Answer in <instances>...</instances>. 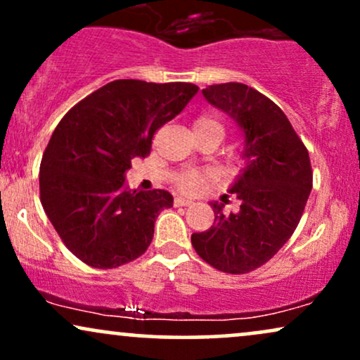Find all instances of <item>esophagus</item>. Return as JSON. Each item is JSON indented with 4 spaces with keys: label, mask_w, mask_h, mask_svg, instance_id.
I'll use <instances>...</instances> for the list:
<instances>
[{
    "label": "esophagus",
    "mask_w": 360,
    "mask_h": 360,
    "mask_svg": "<svg viewBox=\"0 0 360 360\" xmlns=\"http://www.w3.org/2000/svg\"><path fill=\"white\" fill-rule=\"evenodd\" d=\"M191 205H193V200H188V198H183V196L174 198V206H191Z\"/></svg>",
    "instance_id": "obj_1"
}]
</instances>
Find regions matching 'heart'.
Listing matches in <instances>:
<instances>
[{"instance_id":"heart-1","label":"heart","mask_w":360,"mask_h":360,"mask_svg":"<svg viewBox=\"0 0 360 360\" xmlns=\"http://www.w3.org/2000/svg\"><path fill=\"white\" fill-rule=\"evenodd\" d=\"M194 130H214L223 137V125L218 118L212 117V115H201L194 122ZM212 179L210 172L200 171V169H189V171H181L179 174L174 177V184L177 189L184 193H193L205 186Z\"/></svg>"}]
</instances>
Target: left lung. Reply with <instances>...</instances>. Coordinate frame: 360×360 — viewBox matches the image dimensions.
<instances>
[{"label": "left lung", "mask_w": 360, "mask_h": 360, "mask_svg": "<svg viewBox=\"0 0 360 360\" xmlns=\"http://www.w3.org/2000/svg\"><path fill=\"white\" fill-rule=\"evenodd\" d=\"M203 96L242 127L247 167L230 189L240 210L225 214L221 205L212 203L214 225L193 233L191 243L214 269L247 274L295 233L313 186L311 162L284 111L257 89L225 82L208 86Z\"/></svg>", "instance_id": "8db88e82"}]
</instances>
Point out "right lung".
<instances>
[{"mask_svg": "<svg viewBox=\"0 0 360 360\" xmlns=\"http://www.w3.org/2000/svg\"><path fill=\"white\" fill-rule=\"evenodd\" d=\"M198 89L191 82L118 79L74 105L56 127L40 162V201L60 240L84 264L113 269L148 249L155 218L171 208L172 196L131 191L125 174Z\"/></svg>", "mask_w": 360, "mask_h": 360, "instance_id": "1", "label": "right lung"}]
</instances>
